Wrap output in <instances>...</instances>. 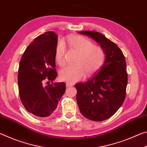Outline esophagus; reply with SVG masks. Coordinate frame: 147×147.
<instances>
[{
    "label": "esophagus",
    "instance_id": "esophagus-1",
    "mask_svg": "<svg viewBox=\"0 0 147 147\" xmlns=\"http://www.w3.org/2000/svg\"><path fill=\"white\" fill-rule=\"evenodd\" d=\"M73 86V84H71V82H66V87H67V88H69V87H72Z\"/></svg>",
    "mask_w": 147,
    "mask_h": 147
}]
</instances>
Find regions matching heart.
<instances>
[{"label": "heart", "instance_id": "obj_1", "mask_svg": "<svg viewBox=\"0 0 147 147\" xmlns=\"http://www.w3.org/2000/svg\"><path fill=\"white\" fill-rule=\"evenodd\" d=\"M67 42L71 48L75 50L78 56L75 65L67 67L60 73L62 80L73 83L82 79L86 75L93 74L101 68L105 60L106 54L101 47L94 45L93 42L81 36H70ZM66 47L63 41L59 40L55 50V58L59 66L65 65Z\"/></svg>", "mask_w": 147, "mask_h": 147}]
</instances>
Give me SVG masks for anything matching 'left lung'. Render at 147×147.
<instances>
[{"mask_svg":"<svg viewBox=\"0 0 147 147\" xmlns=\"http://www.w3.org/2000/svg\"><path fill=\"white\" fill-rule=\"evenodd\" d=\"M100 43L106 54L101 68L85 82L74 85L76 101L86 118L102 121L113 116L126 96L128 74L125 58L121 50L103 34L94 31H82Z\"/></svg>","mask_w":147,"mask_h":147,"instance_id":"obj_1","label":"left lung"}]
</instances>
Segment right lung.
Here are the masks:
<instances>
[{
  "label": "right lung",
  "instance_id": "right-lung-1",
  "mask_svg": "<svg viewBox=\"0 0 147 147\" xmlns=\"http://www.w3.org/2000/svg\"><path fill=\"white\" fill-rule=\"evenodd\" d=\"M57 39L53 32L37 37L24 52L19 63L21 102L29 113L40 117L54 112L65 91V83H53L58 74L55 68Z\"/></svg>",
  "mask_w": 147,
  "mask_h": 147
}]
</instances>
